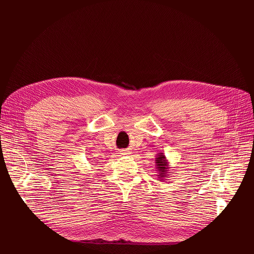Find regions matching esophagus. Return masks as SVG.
<instances>
[{
    "mask_svg": "<svg viewBox=\"0 0 254 254\" xmlns=\"http://www.w3.org/2000/svg\"><path fill=\"white\" fill-rule=\"evenodd\" d=\"M121 154L122 155H127V154H129L127 151H125V150H123V151H121Z\"/></svg>",
    "mask_w": 254,
    "mask_h": 254,
    "instance_id": "obj_1",
    "label": "esophagus"
}]
</instances>
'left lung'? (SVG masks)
Here are the masks:
<instances>
[{
    "mask_svg": "<svg viewBox=\"0 0 254 254\" xmlns=\"http://www.w3.org/2000/svg\"><path fill=\"white\" fill-rule=\"evenodd\" d=\"M156 168L159 176V181H164L166 178H168L169 174V162L165 156L164 153H159L156 156Z\"/></svg>",
    "mask_w": 254,
    "mask_h": 254,
    "instance_id": "1",
    "label": "left lung"
}]
</instances>
